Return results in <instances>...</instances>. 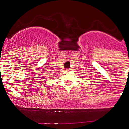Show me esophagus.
I'll use <instances>...</instances> for the list:
<instances>
[{
	"mask_svg": "<svg viewBox=\"0 0 129 129\" xmlns=\"http://www.w3.org/2000/svg\"><path fill=\"white\" fill-rule=\"evenodd\" d=\"M70 71H71V69H66V71H67V72Z\"/></svg>",
	"mask_w": 129,
	"mask_h": 129,
	"instance_id": "34e87169",
	"label": "esophagus"
}]
</instances>
